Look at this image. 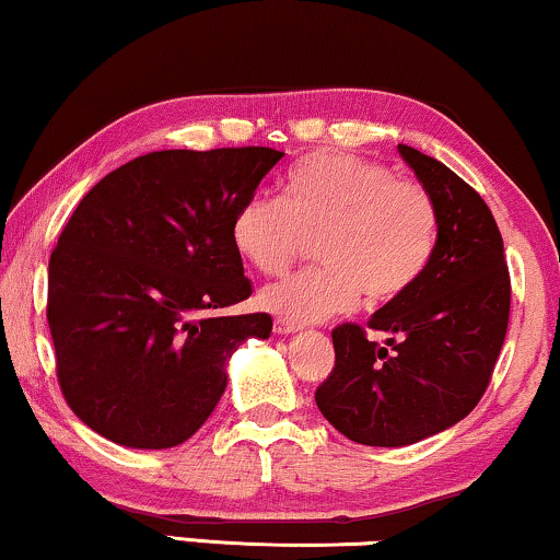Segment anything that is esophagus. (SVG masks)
Instances as JSON below:
<instances>
[{
	"label": "esophagus",
	"mask_w": 560,
	"mask_h": 560,
	"mask_svg": "<svg viewBox=\"0 0 560 560\" xmlns=\"http://www.w3.org/2000/svg\"><path fill=\"white\" fill-rule=\"evenodd\" d=\"M300 328H302V325H296V323H289V320H281V317H279V320L273 323V330L279 332V336H292V332H296V330H300Z\"/></svg>",
	"instance_id": "1"
}]
</instances>
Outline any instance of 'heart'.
Masks as SVG:
<instances>
[{
    "label": "heart",
    "mask_w": 560,
    "mask_h": 560,
    "mask_svg": "<svg viewBox=\"0 0 560 560\" xmlns=\"http://www.w3.org/2000/svg\"><path fill=\"white\" fill-rule=\"evenodd\" d=\"M436 230L421 183L353 154L315 152L289 170L281 201L256 196L237 209L232 245L256 271L279 276L315 237L320 266L258 294L266 313L302 325L349 313L362 294L370 304L406 296L434 256Z\"/></svg>",
    "instance_id": "b5f03b06"
}]
</instances>
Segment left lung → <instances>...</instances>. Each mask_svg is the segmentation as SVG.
I'll list each match as a JSON object with an SVG mask.
<instances>
[{
    "label": "left lung",
    "mask_w": 560,
    "mask_h": 560,
    "mask_svg": "<svg viewBox=\"0 0 560 560\" xmlns=\"http://www.w3.org/2000/svg\"><path fill=\"white\" fill-rule=\"evenodd\" d=\"M436 203V247L406 296L332 330L336 364L315 402L351 442L406 447L463 421L483 398L509 325L512 284L491 209L447 165L398 144Z\"/></svg>",
    "instance_id": "8db88e82"
}]
</instances>
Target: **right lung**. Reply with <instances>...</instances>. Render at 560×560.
Returning a JSON list of instances; mask_svg holds the SVG:
<instances>
[{"label": "right lung", "mask_w": 560, "mask_h": 560, "mask_svg": "<svg viewBox=\"0 0 560 560\" xmlns=\"http://www.w3.org/2000/svg\"><path fill=\"white\" fill-rule=\"evenodd\" d=\"M268 147L165 150L90 188L48 264L56 377L77 419L133 450L194 436L228 387V359L271 315L232 245L237 209L279 165Z\"/></svg>", "instance_id": "1"}]
</instances>
